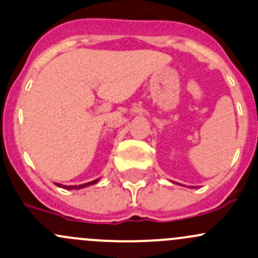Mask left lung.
I'll return each mask as SVG.
<instances>
[{"mask_svg": "<svg viewBox=\"0 0 258 258\" xmlns=\"http://www.w3.org/2000/svg\"><path fill=\"white\" fill-rule=\"evenodd\" d=\"M193 188H194V186H193Z\"/></svg>", "mask_w": 258, "mask_h": 258, "instance_id": "8db88e82", "label": "left lung"}]
</instances>
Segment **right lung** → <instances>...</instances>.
<instances>
[{
  "label": "right lung",
  "mask_w": 258,
  "mask_h": 258,
  "mask_svg": "<svg viewBox=\"0 0 258 258\" xmlns=\"http://www.w3.org/2000/svg\"><path fill=\"white\" fill-rule=\"evenodd\" d=\"M100 180L99 179H95L93 181H89V183H85V184H80V185H63V184H59V183H55L56 186H59V188H63V189H68V190H73V189H75V190H78V189H81V188H86V186L89 185H93V184H96L97 181Z\"/></svg>",
  "instance_id": "1"
}]
</instances>
